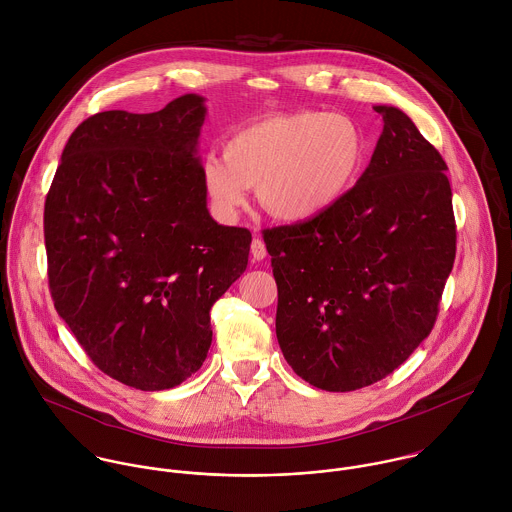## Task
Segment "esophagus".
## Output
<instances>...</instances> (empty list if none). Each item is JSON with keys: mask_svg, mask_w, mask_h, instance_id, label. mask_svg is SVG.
I'll use <instances>...</instances> for the list:
<instances>
[{"mask_svg": "<svg viewBox=\"0 0 512 512\" xmlns=\"http://www.w3.org/2000/svg\"><path fill=\"white\" fill-rule=\"evenodd\" d=\"M251 255H253V259H257V261H263V259L267 257L265 243H263L259 237L253 239V243H251Z\"/></svg>", "mask_w": 512, "mask_h": 512, "instance_id": "esophagus-1", "label": "esophagus"}]
</instances>
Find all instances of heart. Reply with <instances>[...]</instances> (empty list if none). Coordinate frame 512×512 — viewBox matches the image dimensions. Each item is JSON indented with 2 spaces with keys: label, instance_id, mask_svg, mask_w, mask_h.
Instances as JSON below:
<instances>
[{
  "label": "heart",
  "instance_id": "heart-1",
  "mask_svg": "<svg viewBox=\"0 0 512 512\" xmlns=\"http://www.w3.org/2000/svg\"><path fill=\"white\" fill-rule=\"evenodd\" d=\"M369 159L363 127L345 113L293 111L239 127L201 167L203 187L225 217H235L257 187L263 207L303 223L337 207Z\"/></svg>",
  "mask_w": 512,
  "mask_h": 512
}]
</instances>
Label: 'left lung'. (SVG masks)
Masks as SVG:
<instances>
[{"label": "left lung", "mask_w": 512, "mask_h": 512, "mask_svg": "<svg viewBox=\"0 0 512 512\" xmlns=\"http://www.w3.org/2000/svg\"><path fill=\"white\" fill-rule=\"evenodd\" d=\"M375 111L383 133L351 193L263 231L283 357L333 393L385 379L429 337L457 251L445 159L399 107Z\"/></svg>", "instance_id": "1"}]
</instances>
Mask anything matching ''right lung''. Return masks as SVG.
Instances as JSON below:
<instances>
[{
  "instance_id": "add662e5",
  "label": "right lung",
  "mask_w": 512,
  "mask_h": 512,
  "mask_svg": "<svg viewBox=\"0 0 512 512\" xmlns=\"http://www.w3.org/2000/svg\"><path fill=\"white\" fill-rule=\"evenodd\" d=\"M205 99L101 111L69 137L45 199L49 291L111 379L163 391L211 347L213 303L243 275L251 233L213 221L197 143Z\"/></svg>"
}]
</instances>
